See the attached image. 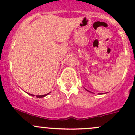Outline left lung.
<instances>
[{
  "label": "left lung",
  "mask_w": 135,
  "mask_h": 135,
  "mask_svg": "<svg viewBox=\"0 0 135 135\" xmlns=\"http://www.w3.org/2000/svg\"><path fill=\"white\" fill-rule=\"evenodd\" d=\"M88 91H89V90H88Z\"/></svg>",
  "instance_id": "8db88e82"
}]
</instances>
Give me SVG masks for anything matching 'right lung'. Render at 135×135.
Instances as JSON below:
<instances>
[{
    "mask_svg": "<svg viewBox=\"0 0 135 135\" xmlns=\"http://www.w3.org/2000/svg\"><path fill=\"white\" fill-rule=\"evenodd\" d=\"M49 94H45V95H40V96H36V97H37V98H43V97H45V96H46V95ZM30 94L32 95V96H34V95H33V94Z\"/></svg>",
    "mask_w": 135,
    "mask_h": 135,
    "instance_id": "add662e5",
    "label": "right lung"
}]
</instances>
